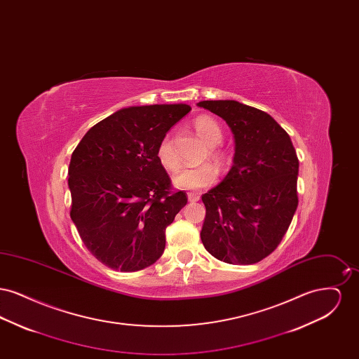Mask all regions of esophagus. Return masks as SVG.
<instances>
[{"label":"esophagus","mask_w":359,"mask_h":359,"mask_svg":"<svg viewBox=\"0 0 359 359\" xmlns=\"http://www.w3.org/2000/svg\"><path fill=\"white\" fill-rule=\"evenodd\" d=\"M199 199H201V195H199V194H195V192H189V194H188V202L195 203V202H198Z\"/></svg>","instance_id":"34e87169"}]
</instances>
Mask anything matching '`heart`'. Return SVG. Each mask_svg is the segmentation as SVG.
I'll list each match as a JSON object with an SVG mask.
<instances>
[{
    "instance_id": "1",
    "label": "heart",
    "mask_w": 359,
    "mask_h": 359,
    "mask_svg": "<svg viewBox=\"0 0 359 359\" xmlns=\"http://www.w3.org/2000/svg\"><path fill=\"white\" fill-rule=\"evenodd\" d=\"M194 129L196 135L210 147L208 156L219 164L224 163L227 156L221 148L215 147L222 141V129L218 125V122L208 116H201L194 121ZM156 157L160 165L165 171L173 172L179 167L177 157L172 148L171 138L168 136L164 137L158 142L156 149ZM217 177H218L217 168L210 163H205L198 167H188V168L179 170L173 177V183L176 187L182 189L199 191L202 188L211 186L217 180Z\"/></svg>"
}]
</instances>
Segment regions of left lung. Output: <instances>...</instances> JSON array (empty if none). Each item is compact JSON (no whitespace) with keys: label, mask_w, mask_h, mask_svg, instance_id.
Listing matches in <instances>:
<instances>
[{"label":"left lung","mask_w":359,"mask_h":359,"mask_svg":"<svg viewBox=\"0 0 359 359\" xmlns=\"http://www.w3.org/2000/svg\"><path fill=\"white\" fill-rule=\"evenodd\" d=\"M198 106L222 117L236 140L231 170L202 195L201 238L219 261L256 264L278 246L297 208V154L290 135L262 110L237 101Z\"/></svg>","instance_id":"obj_1"}]
</instances>
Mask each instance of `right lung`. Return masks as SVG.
<instances>
[{
	"instance_id": "1",
	"label": "right lung",
	"mask_w": 359,
	"mask_h": 359,
	"mask_svg": "<svg viewBox=\"0 0 359 359\" xmlns=\"http://www.w3.org/2000/svg\"><path fill=\"white\" fill-rule=\"evenodd\" d=\"M191 107L132 106L94 125L71 156V219L103 265L136 272L165 248V229L187 205L156 157L158 142Z\"/></svg>"
}]
</instances>
